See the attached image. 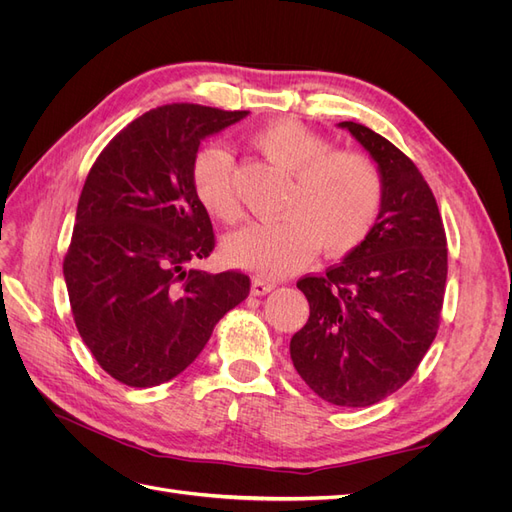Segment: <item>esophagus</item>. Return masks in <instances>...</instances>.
Returning <instances> with one entry per match:
<instances>
[{
    "label": "esophagus",
    "mask_w": 512,
    "mask_h": 512,
    "mask_svg": "<svg viewBox=\"0 0 512 512\" xmlns=\"http://www.w3.org/2000/svg\"><path fill=\"white\" fill-rule=\"evenodd\" d=\"M275 288L273 282L269 280H260V277H256V280H252V294L254 297H262V294H267Z\"/></svg>",
    "instance_id": "34e87169"
}]
</instances>
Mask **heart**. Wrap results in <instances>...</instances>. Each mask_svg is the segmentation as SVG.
I'll return each instance as SVG.
<instances>
[{
    "mask_svg": "<svg viewBox=\"0 0 512 512\" xmlns=\"http://www.w3.org/2000/svg\"><path fill=\"white\" fill-rule=\"evenodd\" d=\"M252 145L292 185L282 222L252 224L224 243L226 258L262 277H282L305 267L318 250L342 258L361 247L378 220L382 177L365 153L331 149L327 138L303 123L282 119L252 136ZM198 203L213 218L237 222L241 205L232 185V160L222 147H205L192 164Z\"/></svg>",
    "mask_w": 512,
    "mask_h": 512,
    "instance_id": "heart-1",
    "label": "heart"
}]
</instances>
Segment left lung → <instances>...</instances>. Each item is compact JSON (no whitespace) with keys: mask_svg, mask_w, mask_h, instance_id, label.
Here are the masks:
<instances>
[{"mask_svg":"<svg viewBox=\"0 0 512 512\" xmlns=\"http://www.w3.org/2000/svg\"><path fill=\"white\" fill-rule=\"evenodd\" d=\"M337 126L376 162L382 205L361 247L324 275L299 280L309 318L290 339V359L324 401L365 408L410 380L438 333L446 235L414 162L361 123Z\"/></svg>","mask_w":512,"mask_h":512,"instance_id":"1","label":"left lung"}]
</instances>
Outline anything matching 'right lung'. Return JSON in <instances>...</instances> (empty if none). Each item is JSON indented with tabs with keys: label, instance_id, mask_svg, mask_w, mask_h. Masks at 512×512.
<instances>
[{
	"label": "right lung",
	"instance_id": "obj_1",
	"mask_svg": "<svg viewBox=\"0 0 512 512\" xmlns=\"http://www.w3.org/2000/svg\"><path fill=\"white\" fill-rule=\"evenodd\" d=\"M243 117L198 104L153 108L89 170L64 277L85 346L123 384L147 389L177 378L250 292L243 273L194 267L215 237L192 164L200 141Z\"/></svg>",
	"mask_w": 512,
	"mask_h": 512
}]
</instances>
